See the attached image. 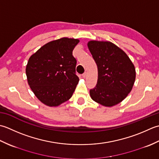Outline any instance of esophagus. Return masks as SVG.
<instances>
[{
  "label": "esophagus",
  "mask_w": 159,
  "mask_h": 159,
  "mask_svg": "<svg viewBox=\"0 0 159 159\" xmlns=\"http://www.w3.org/2000/svg\"><path fill=\"white\" fill-rule=\"evenodd\" d=\"M82 77H84V78H85V77H86V72L82 74Z\"/></svg>",
  "instance_id": "esophagus-1"
}]
</instances>
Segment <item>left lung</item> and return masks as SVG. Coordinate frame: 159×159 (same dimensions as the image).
Here are the masks:
<instances>
[{
    "label": "left lung",
    "instance_id": "left-lung-1",
    "mask_svg": "<svg viewBox=\"0 0 159 159\" xmlns=\"http://www.w3.org/2000/svg\"><path fill=\"white\" fill-rule=\"evenodd\" d=\"M88 47L98 70V83L90 90V97L104 106L118 104L134 85V64L124 51L111 42L92 40Z\"/></svg>",
    "mask_w": 159,
    "mask_h": 159
}]
</instances>
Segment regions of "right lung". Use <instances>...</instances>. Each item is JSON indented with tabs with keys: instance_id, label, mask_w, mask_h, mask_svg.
<instances>
[{
	"instance_id": "right-lung-1",
	"label": "right lung",
	"mask_w": 159,
	"mask_h": 159,
	"mask_svg": "<svg viewBox=\"0 0 159 159\" xmlns=\"http://www.w3.org/2000/svg\"><path fill=\"white\" fill-rule=\"evenodd\" d=\"M79 42L68 38L49 42L29 59L26 67L28 84L44 104L57 106L72 97L79 82L73 51Z\"/></svg>"
}]
</instances>
